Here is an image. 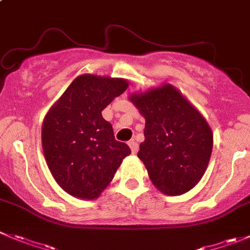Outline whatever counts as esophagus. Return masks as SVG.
<instances>
[{"label": "esophagus", "instance_id": "esophagus-1", "mask_svg": "<svg viewBox=\"0 0 250 250\" xmlns=\"http://www.w3.org/2000/svg\"><path fill=\"white\" fill-rule=\"evenodd\" d=\"M128 145H129L130 150H132L133 154H135V152L138 151V149H139V146H138V143L135 142V140H130V142H128Z\"/></svg>", "mask_w": 250, "mask_h": 250}]
</instances>
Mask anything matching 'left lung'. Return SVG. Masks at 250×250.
Instances as JSON below:
<instances>
[{
  "label": "left lung",
  "mask_w": 250,
  "mask_h": 250,
  "mask_svg": "<svg viewBox=\"0 0 250 250\" xmlns=\"http://www.w3.org/2000/svg\"><path fill=\"white\" fill-rule=\"evenodd\" d=\"M129 100L145 118L138 157L152 184L166 195L192 189L211 156L214 142L207 120L171 84L132 94Z\"/></svg>",
  "instance_id": "left-lung-1"
}]
</instances>
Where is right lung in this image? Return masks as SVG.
I'll return each mask as SVG.
<instances>
[{
    "label": "right lung",
    "mask_w": 250,
    "mask_h": 250,
    "mask_svg": "<svg viewBox=\"0 0 250 250\" xmlns=\"http://www.w3.org/2000/svg\"><path fill=\"white\" fill-rule=\"evenodd\" d=\"M127 88L122 78L82 74L43 118V155L55 181L68 194L86 200L99 198L130 154L101 115Z\"/></svg>",
    "instance_id": "obj_1"
}]
</instances>
